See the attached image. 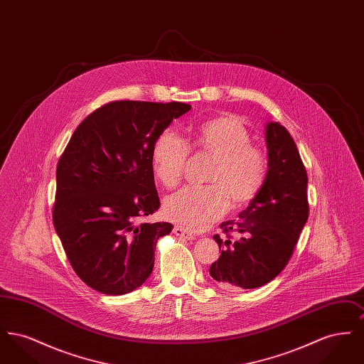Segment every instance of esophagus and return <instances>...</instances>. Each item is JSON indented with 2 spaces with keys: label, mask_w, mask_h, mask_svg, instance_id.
Instances as JSON below:
<instances>
[{
  "label": "esophagus",
  "mask_w": 364,
  "mask_h": 364,
  "mask_svg": "<svg viewBox=\"0 0 364 364\" xmlns=\"http://www.w3.org/2000/svg\"><path fill=\"white\" fill-rule=\"evenodd\" d=\"M173 233L176 236H178L180 239H184V240H192L195 239V235H192L191 232H188L187 229L181 228V226H174Z\"/></svg>",
  "instance_id": "34e87169"
}]
</instances>
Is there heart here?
<instances>
[{"instance_id": "1", "label": "heart", "mask_w": 364, "mask_h": 364, "mask_svg": "<svg viewBox=\"0 0 364 364\" xmlns=\"http://www.w3.org/2000/svg\"><path fill=\"white\" fill-rule=\"evenodd\" d=\"M193 146L215 156L208 173L210 186H190L164 200V215L190 230H203L218 221L235 203L258 196L267 178L266 153L251 143L242 122L220 117L200 124L193 132ZM190 144L173 131H164L153 146L151 171L166 188L176 187L190 159Z\"/></svg>"}]
</instances>
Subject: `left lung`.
Here are the masks:
<instances>
[{
    "mask_svg": "<svg viewBox=\"0 0 364 364\" xmlns=\"http://www.w3.org/2000/svg\"><path fill=\"white\" fill-rule=\"evenodd\" d=\"M266 143L269 169L263 188L239 214L240 220L220 225L225 240L213 236L221 255L211 263L210 276L224 288L254 289L277 277L309 220V177L294 139L279 122H269ZM230 231L241 237L232 241Z\"/></svg>",
    "mask_w": 364,
    "mask_h": 364,
    "instance_id": "8db88e82",
    "label": "left lung"
}]
</instances>
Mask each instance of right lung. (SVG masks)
Segmentation results:
<instances>
[{
    "label": "right lung",
    "instance_id": "obj_1",
    "mask_svg": "<svg viewBox=\"0 0 364 364\" xmlns=\"http://www.w3.org/2000/svg\"><path fill=\"white\" fill-rule=\"evenodd\" d=\"M191 109L113 101L79 124L57 164L53 224L72 269L90 288L125 294L153 272L169 223H143L161 203L151 171L156 138Z\"/></svg>",
    "mask_w": 364,
    "mask_h": 364
}]
</instances>
